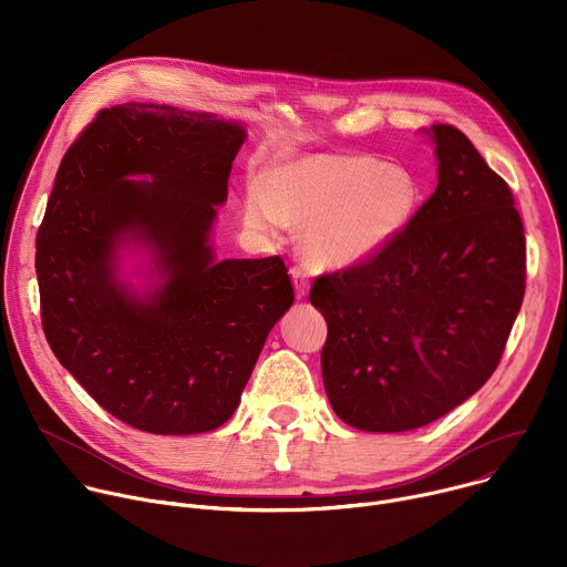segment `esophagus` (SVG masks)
Here are the masks:
<instances>
[{
    "mask_svg": "<svg viewBox=\"0 0 567 567\" xmlns=\"http://www.w3.org/2000/svg\"><path fill=\"white\" fill-rule=\"evenodd\" d=\"M291 278H293V287H296V296L305 298L309 293V278L305 274V269L300 265L291 267Z\"/></svg>",
    "mask_w": 567,
    "mask_h": 567,
    "instance_id": "34e87169",
    "label": "esophagus"
}]
</instances>
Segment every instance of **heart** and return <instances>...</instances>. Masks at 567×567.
<instances>
[{"label": "heart", "mask_w": 567, "mask_h": 567, "mask_svg": "<svg viewBox=\"0 0 567 567\" xmlns=\"http://www.w3.org/2000/svg\"><path fill=\"white\" fill-rule=\"evenodd\" d=\"M420 204L415 177L372 156H311L262 177L245 219L274 233L305 228V254L318 267H348L372 258L401 235Z\"/></svg>", "instance_id": "b5f03b06"}]
</instances>
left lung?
I'll return each instance as SVG.
<instances>
[{"mask_svg": "<svg viewBox=\"0 0 567 567\" xmlns=\"http://www.w3.org/2000/svg\"><path fill=\"white\" fill-rule=\"evenodd\" d=\"M433 138L440 182L409 226L309 291L328 320L330 403L361 431H413L477 392L525 296V228L507 182L457 127L437 123Z\"/></svg>", "mask_w": 567, "mask_h": 567, "instance_id": "obj_1", "label": "left lung"}]
</instances>
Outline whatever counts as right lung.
<instances>
[{
	"label": "right lung",
	"instance_id": "add662e5",
	"mask_svg": "<svg viewBox=\"0 0 567 567\" xmlns=\"http://www.w3.org/2000/svg\"><path fill=\"white\" fill-rule=\"evenodd\" d=\"M241 143L245 130L213 114L125 103L101 110L62 156L35 239L42 330L73 379L132 429H219L293 302L280 256L213 262L208 230ZM125 234L147 240L167 276L145 301L113 278Z\"/></svg>",
	"mask_w": 567,
	"mask_h": 567
}]
</instances>
